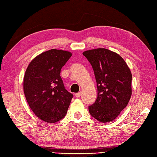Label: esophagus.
I'll use <instances>...</instances> for the list:
<instances>
[{
  "label": "esophagus",
  "instance_id": "esophagus-1",
  "mask_svg": "<svg viewBox=\"0 0 157 157\" xmlns=\"http://www.w3.org/2000/svg\"><path fill=\"white\" fill-rule=\"evenodd\" d=\"M81 96V92H78V93L75 94V96H76V98H79Z\"/></svg>",
  "mask_w": 157,
  "mask_h": 157
}]
</instances>
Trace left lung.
Here are the masks:
<instances>
[{"mask_svg":"<svg viewBox=\"0 0 157 157\" xmlns=\"http://www.w3.org/2000/svg\"><path fill=\"white\" fill-rule=\"evenodd\" d=\"M93 67L98 96L89 106L91 116L102 123L115 120L128 105L132 95V75L124 59L106 48L82 52Z\"/></svg>","mask_w":157,"mask_h":157,"instance_id":"left-lung-1","label":"left lung"}]
</instances>
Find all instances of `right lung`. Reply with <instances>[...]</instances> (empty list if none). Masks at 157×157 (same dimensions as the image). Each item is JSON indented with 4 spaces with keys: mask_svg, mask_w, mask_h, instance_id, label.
I'll use <instances>...</instances> for the list:
<instances>
[{
    "mask_svg": "<svg viewBox=\"0 0 157 157\" xmlns=\"http://www.w3.org/2000/svg\"><path fill=\"white\" fill-rule=\"evenodd\" d=\"M71 56L69 51L49 50L35 57L26 70L23 89L26 101L35 115L46 122L63 118L73 98L60 76Z\"/></svg>",
    "mask_w": 157,
    "mask_h": 157,
    "instance_id": "1",
    "label": "right lung"
}]
</instances>
